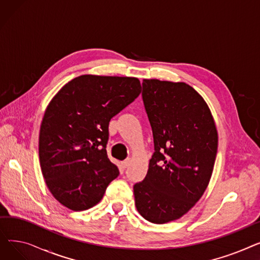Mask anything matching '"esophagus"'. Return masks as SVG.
Returning a JSON list of instances; mask_svg holds the SVG:
<instances>
[{"label": "esophagus", "instance_id": "obj_1", "mask_svg": "<svg viewBox=\"0 0 260 260\" xmlns=\"http://www.w3.org/2000/svg\"><path fill=\"white\" fill-rule=\"evenodd\" d=\"M129 162H131L129 159H126V160H124V161H122V162H121L122 169H126V168L129 166Z\"/></svg>", "mask_w": 260, "mask_h": 260}]
</instances>
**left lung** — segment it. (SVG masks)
<instances>
[{
    "label": "left lung",
    "instance_id": "8db88e82",
    "mask_svg": "<svg viewBox=\"0 0 260 260\" xmlns=\"http://www.w3.org/2000/svg\"><path fill=\"white\" fill-rule=\"evenodd\" d=\"M142 100L155 152L141 182L134 185L140 215L162 224L184 215L211 179L218 135L210 108L189 85L143 80Z\"/></svg>",
    "mask_w": 260,
    "mask_h": 260
}]
</instances>
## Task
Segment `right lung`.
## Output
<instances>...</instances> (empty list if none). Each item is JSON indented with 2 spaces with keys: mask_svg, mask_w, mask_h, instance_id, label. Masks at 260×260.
Instances as JSON below:
<instances>
[{
  "mask_svg": "<svg viewBox=\"0 0 260 260\" xmlns=\"http://www.w3.org/2000/svg\"><path fill=\"white\" fill-rule=\"evenodd\" d=\"M140 91L137 78L84 75L48 104L40 128V165L50 193L66 208L95 206L118 177L106 152L108 124Z\"/></svg>",
  "mask_w": 260,
  "mask_h": 260,
  "instance_id": "right-lung-1",
  "label": "right lung"
}]
</instances>
